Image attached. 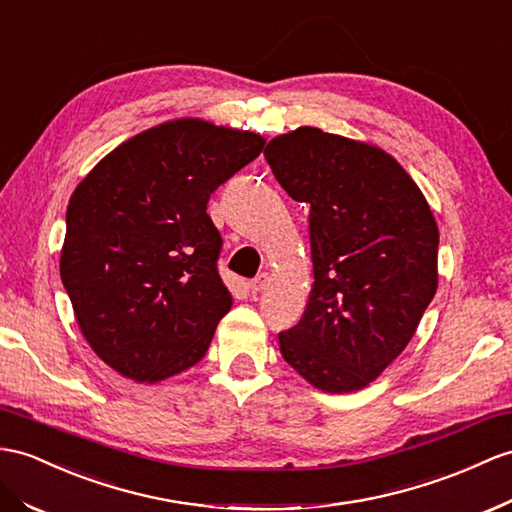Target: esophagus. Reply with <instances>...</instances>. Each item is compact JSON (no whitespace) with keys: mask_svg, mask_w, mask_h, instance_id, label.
Here are the masks:
<instances>
[{"mask_svg":"<svg viewBox=\"0 0 512 512\" xmlns=\"http://www.w3.org/2000/svg\"><path fill=\"white\" fill-rule=\"evenodd\" d=\"M267 284H269L267 273H258V276L249 282V289H252V293H260L263 289H267Z\"/></svg>","mask_w":512,"mask_h":512,"instance_id":"esophagus-1","label":"esophagus"}]
</instances>
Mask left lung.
Wrapping results in <instances>:
<instances>
[{
	"label": "left lung",
	"mask_w": 512,
	"mask_h": 512,
	"mask_svg": "<svg viewBox=\"0 0 512 512\" xmlns=\"http://www.w3.org/2000/svg\"><path fill=\"white\" fill-rule=\"evenodd\" d=\"M282 189L310 206L313 289L280 352L326 393H354L404 352L439 284V228L426 197L384 149L297 128L269 141Z\"/></svg>",
	"instance_id": "1"
}]
</instances>
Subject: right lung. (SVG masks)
<instances>
[{
  "label": "right lung",
  "mask_w": 512,
  "mask_h": 512,
  "mask_svg": "<svg viewBox=\"0 0 512 512\" xmlns=\"http://www.w3.org/2000/svg\"><path fill=\"white\" fill-rule=\"evenodd\" d=\"M265 147L260 134L173 119L112 149L73 191L60 278L86 343L154 384L204 358L232 295L210 193Z\"/></svg>",
  "instance_id": "obj_1"
}]
</instances>
